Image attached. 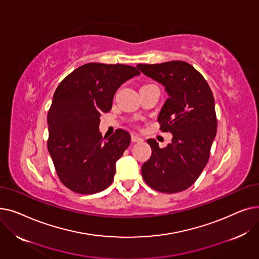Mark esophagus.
<instances>
[{"label": "esophagus", "instance_id": "esophagus-1", "mask_svg": "<svg viewBox=\"0 0 259 259\" xmlns=\"http://www.w3.org/2000/svg\"><path fill=\"white\" fill-rule=\"evenodd\" d=\"M131 141H132L133 143H142V142L144 141V139H143V138H141L139 134H132Z\"/></svg>", "mask_w": 259, "mask_h": 259}]
</instances>
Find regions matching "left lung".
Masks as SVG:
<instances>
[{"instance_id": "1", "label": "left lung", "mask_w": 259, "mask_h": 259, "mask_svg": "<svg viewBox=\"0 0 259 259\" xmlns=\"http://www.w3.org/2000/svg\"><path fill=\"white\" fill-rule=\"evenodd\" d=\"M139 69L165 87L169 98L157 120L160 130L172 133V142L159 148L148 140L151 157L142 166L148 186L162 193L191 187L206 167L217 131L213 93L195 68L183 61L139 64Z\"/></svg>"}]
</instances>
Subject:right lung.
Returning <instances> with one entry per match:
<instances>
[{
	"label": "right lung",
	"mask_w": 259,
	"mask_h": 259,
	"mask_svg": "<svg viewBox=\"0 0 259 259\" xmlns=\"http://www.w3.org/2000/svg\"><path fill=\"white\" fill-rule=\"evenodd\" d=\"M140 74L128 65L88 63L58 86L47 115V146L60 181L71 191L93 194L111 185L131 137L118 129L104 141L100 117L112 108L119 86Z\"/></svg>",
	"instance_id": "obj_1"
}]
</instances>
